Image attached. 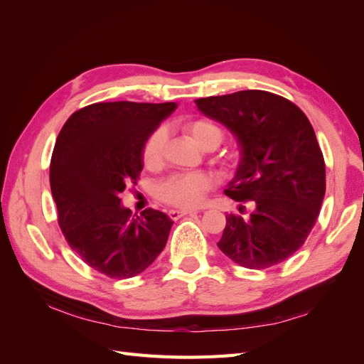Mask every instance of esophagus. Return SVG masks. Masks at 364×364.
<instances>
[{
    "label": "esophagus",
    "mask_w": 364,
    "mask_h": 364,
    "mask_svg": "<svg viewBox=\"0 0 364 364\" xmlns=\"http://www.w3.org/2000/svg\"><path fill=\"white\" fill-rule=\"evenodd\" d=\"M196 211H193V209H171V211L168 213L170 218L171 220H178L186 214H194Z\"/></svg>",
    "instance_id": "obj_1"
}]
</instances>
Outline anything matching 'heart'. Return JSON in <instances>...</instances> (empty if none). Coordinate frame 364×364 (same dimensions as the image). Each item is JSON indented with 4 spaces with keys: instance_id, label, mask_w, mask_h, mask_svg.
Masks as SVG:
<instances>
[{
    "instance_id": "b5f03b06",
    "label": "heart",
    "mask_w": 364,
    "mask_h": 364,
    "mask_svg": "<svg viewBox=\"0 0 364 364\" xmlns=\"http://www.w3.org/2000/svg\"><path fill=\"white\" fill-rule=\"evenodd\" d=\"M183 130L188 134L197 146L203 150L215 149L223 141V132L213 121L203 118L188 121L183 124ZM168 134L164 126L156 127L149 135L142 147V159L149 167H159L165 158ZM214 186V179L208 173H178L161 183L159 197L173 206L193 208L197 206L208 191Z\"/></svg>"
}]
</instances>
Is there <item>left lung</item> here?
Instances as JSON below:
<instances>
[{"label": "left lung", "mask_w": 364, "mask_h": 364, "mask_svg": "<svg viewBox=\"0 0 364 364\" xmlns=\"http://www.w3.org/2000/svg\"><path fill=\"white\" fill-rule=\"evenodd\" d=\"M194 103L238 139L241 161L225 194L253 208L226 215L217 246L246 269L277 266L305 243L323 202L325 161L310 119L287 98L258 90Z\"/></svg>", "instance_id": "1"}]
</instances>
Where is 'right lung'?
<instances>
[{
  "instance_id": "right-lung-1",
  "label": "right lung",
  "mask_w": 364,
  "mask_h": 364,
  "mask_svg": "<svg viewBox=\"0 0 364 364\" xmlns=\"http://www.w3.org/2000/svg\"><path fill=\"white\" fill-rule=\"evenodd\" d=\"M176 103L109 102L74 112L50 164V186L65 240L83 262L112 279L144 272L167 245L171 218L158 209L139 215L119 193L136 183L142 147Z\"/></svg>"
}]
</instances>
